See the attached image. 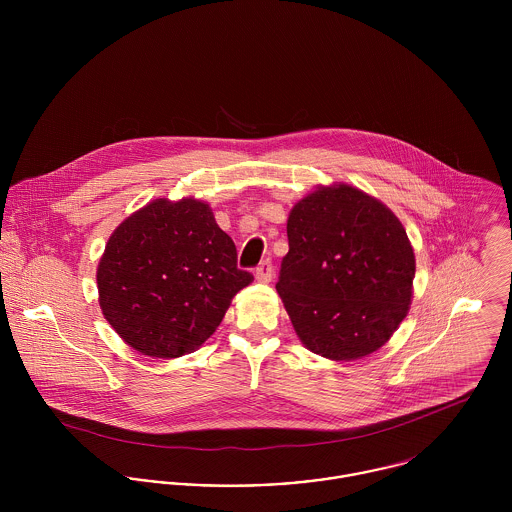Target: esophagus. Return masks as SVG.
Returning <instances> with one entry per match:
<instances>
[{
    "label": "esophagus",
    "mask_w": 512,
    "mask_h": 512,
    "mask_svg": "<svg viewBox=\"0 0 512 512\" xmlns=\"http://www.w3.org/2000/svg\"><path fill=\"white\" fill-rule=\"evenodd\" d=\"M256 280L258 282H262V284H268L270 280H272V276H274V268H272V262L270 260H264L258 268H256Z\"/></svg>",
    "instance_id": "obj_1"
}]
</instances>
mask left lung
Masks as SVG:
<instances>
[{"label": "left lung", "mask_w": 512, "mask_h": 512, "mask_svg": "<svg viewBox=\"0 0 512 512\" xmlns=\"http://www.w3.org/2000/svg\"><path fill=\"white\" fill-rule=\"evenodd\" d=\"M276 290L301 343L331 361L378 351L408 315L416 258L398 217L339 183L293 205Z\"/></svg>", "instance_id": "left-lung-1"}]
</instances>
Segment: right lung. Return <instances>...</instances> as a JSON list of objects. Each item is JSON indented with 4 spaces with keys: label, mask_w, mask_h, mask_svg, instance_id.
<instances>
[{
    "label": "right lung",
    "mask_w": 512,
    "mask_h": 512,
    "mask_svg": "<svg viewBox=\"0 0 512 512\" xmlns=\"http://www.w3.org/2000/svg\"><path fill=\"white\" fill-rule=\"evenodd\" d=\"M252 280L238 270L236 246L211 207L191 197L155 199L130 215L108 238L96 272L106 321L155 359L199 349Z\"/></svg>",
    "instance_id": "obj_1"
}]
</instances>
